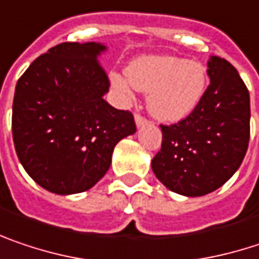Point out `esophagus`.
Wrapping results in <instances>:
<instances>
[{
    "label": "esophagus",
    "mask_w": 259,
    "mask_h": 259,
    "mask_svg": "<svg viewBox=\"0 0 259 259\" xmlns=\"http://www.w3.org/2000/svg\"><path fill=\"white\" fill-rule=\"evenodd\" d=\"M135 123H136V127H138V129H141V127H144L145 124H148L147 118H144L142 115H136V117H135Z\"/></svg>",
    "instance_id": "esophagus-1"
}]
</instances>
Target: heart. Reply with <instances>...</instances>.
Listing matches in <instances>:
<instances>
[{"label":"heart","mask_w":259,"mask_h":259,"mask_svg":"<svg viewBox=\"0 0 259 259\" xmlns=\"http://www.w3.org/2000/svg\"><path fill=\"white\" fill-rule=\"evenodd\" d=\"M127 78L112 74V82L126 95L133 87L150 93L148 111L155 120L174 124L191 115L201 102L207 74L199 62L177 56H141L132 60L126 69Z\"/></svg>","instance_id":"b5f03b06"}]
</instances>
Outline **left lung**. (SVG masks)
Here are the masks:
<instances>
[{
    "label": "left lung",
    "instance_id": "left-lung-1",
    "mask_svg": "<svg viewBox=\"0 0 259 259\" xmlns=\"http://www.w3.org/2000/svg\"><path fill=\"white\" fill-rule=\"evenodd\" d=\"M210 84L196 111L161 126V150L151 161L154 175L187 197L209 194L236 174L249 144L250 101L237 69L227 60H207Z\"/></svg>",
    "mask_w": 259,
    "mask_h": 259
}]
</instances>
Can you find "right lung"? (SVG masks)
Masks as SVG:
<instances>
[{
  "label": "right lung",
  "mask_w": 259,
  "mask_h": 259,
  "mask_svg": "<svg viewBox=\"0 0 259 259\" xmlns=\"http://www.w3.org/2000/svg\"><path fill=\"white\" fill-rule=\"evenodd\" d=\"M102 42H62L36 58L16 84L13 141L19 161L55 194L90 190L111 166L114 147L136 132L129 111L105 99Z\"/></svg>",
  "instance_id": "obj_1"
}]
</instances>
